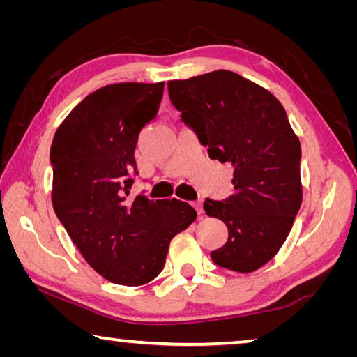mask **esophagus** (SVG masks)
Returning <instances> with one entry per match:
<instances>
[{"mask_svg": "<svg viewBox=\"0 0 357 357\" xmlns=\"http://www.w3.org/2000/svg\"><path fill=\"white\" fill-rule=\"evenodd\" d=\"M193 208L197 209L198 214H203V203L202 202H193Z\"/></svg>", "mask_w": 357, "mask_h": 357, "instance_id": "1", "label": "esophagus"}]
</instances>
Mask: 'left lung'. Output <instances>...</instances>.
Returning <instances> with one entry per match:
<instances>
[{
	"label": "left lung",
	"mask_w": 357,
	"mask_h": 357,
	"mask_svg": "<svg viewBox=\"0 0 357 357\" xmlns=\"http://www.w3.org/2000/svg\"><path fill=\"white\" fill-rule=\"evenodd\" d=\"M168 96L211 159L231 164L234 193L204 200L228 227L217 266L249 274L269 263L291 231L302 203L301 143L273 93L231 70L168 82Z\"/></svg>",
	"instance_id": "1"
}]
</instances>
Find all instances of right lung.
<instances>
[{
  "mask_svg": "<svg viewBox=\"0 0 357 357\" xmlns=\"http://www.w3.org/2000/svg\"><path fill=\"white\" fill-rule=\"evenodd\" d=\"M164 84L126 82L96 89L53 137L55 214L84 261L118 285L155 279L172 239L197 219V211L176 198H130L138 134L155 118Z\"/></svg>",
  "mask_w": 357,
  "mask_h": 357,
  "instance_id": "1",
  "label": "right lung"
}]
</instances>
